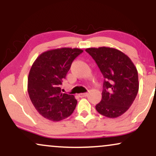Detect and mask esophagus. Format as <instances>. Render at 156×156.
I'll list each match as a JSON object with an SVG mask.
<instances>
[{
  "mask_svg": "<svg viewBox=\"0 0 156 156\" xmlns=\"http://www.w3.org/2000/svg\"><path fill=\"white\" fill-rule=\"evenodd\" d=\"M87 95H88V93H87V92L80 93V94H78V96H79L80 98H84V97H87Z\"/></svg>",
  "mask_w": 156,
  "mask_h": 156,
  "instance_id": "1",
  "label": "esophagus"
}]
</instances>
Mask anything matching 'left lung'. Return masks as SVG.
<instances>
[{
	"instance_id": "left-lung-1",
	"label": "left lung",
	"mask_w": 156,
	"mask_h": 156,
	"mask_svg": "<svg viewBox=\"0 0 156 156\" xmlns=\"http://www.w3.org/2000/svg\"><path fill=\"white\" fill-rule=\"evenodd\" d=\"M86 51L95 61L104 78L102 100L96 105V110L108 118L122 115L139 91L136 67L128 55L115 48H89Z\"/></svg>"
}]
</instances>
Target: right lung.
<instances>
[{"label": "right lung", "mask_w": 156, "mask_h": 156, "mask_svg": "<svg viewBox=\"0 0 156 156\" xmlns=\"http://www.w3.org/2000/svg\"><path fill=\"white\" fill-rule=\"evenodd\" d=\"M83 51L61 48L41 53L32 64L28 78V92L32 104L45 119L58 122L70 116L77 101L61 92V85L73 60Z\"/></svg>", "instance_id": "add662e5"}]
</instances>
